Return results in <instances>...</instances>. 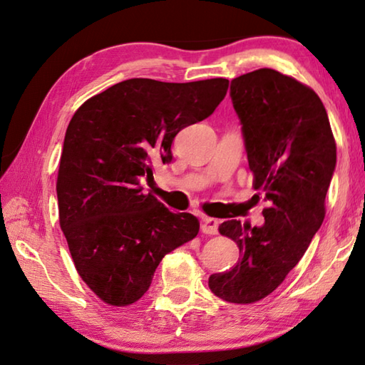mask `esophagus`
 Returning <instances> with one entry per match:
<instances>
[{
    "instance_id": "34e87169",
    "label": "esophagus",
    "mask_w": 365,
    "mask_h": 365,
    "mask_svg": "<svg viewBox=\"0 0 365 365\" xmlns=\"http://www.w3.org/2000/svg\"><path fill=\"white\" fill-rule=\"evenodd\" d=\"M202 232L205 235H217L219 232V220L212 217H206L202 222Z\"/></svg>"
}]
</instances>
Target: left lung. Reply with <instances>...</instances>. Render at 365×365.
<instances>
[{
    "instance_id": "8db88e82",
    "label": "left lung",
    "mask_w": 365,
    "mask_h": 365,
    "mask_svg": "<svg viewBox=\"0 0 365 365\" xmlns=\"http://www.w3.org/2000/svg\"><path fill=\"white\" fill-rule=\"evenodd\" d=\"M230 96L254 187L269 207L262 227L235 219L219 227L241 258L230 271L212 274L210 288L227 302L252 304L284 282L322 227L337 148L322 99L292 77L258 69L233 78Z\"/></svg>"
}]
</instances>
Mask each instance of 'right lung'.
Segmentation results:
<instances>
[{
	"label": "right lung",
	"mask_w": 365,
	"mask_h": 365,
	"mask_svg": "<svg viewBox=\"0 0 365 365\" xmlns=\"http://www.w3.org/2000/svg\"><path fill=\"white\" fill-rule=\"evenodd\" d=\"M227 89V78H130L72 116L56 181L59 225L80 277L103 302L138 301L162 258L198 235L195 215L172 212L143 181H154V162L172 160L176 133L212 115Z\"/></svg>",
	"instance_id": "obj_1"
}]
</instances>
